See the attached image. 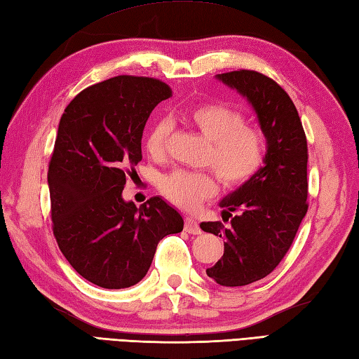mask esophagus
Listing matches in <instances>:
<instances>
[{"label": "esophagus", "instance_id": "esophagus-1", "mask_svg": "<svg viewBox=\"0 0 359 359\" xmlns=\"http://www.w3.org/2000/svg\"><path fill=\"white\" fill-rule=\"evenodd\" d=\"M185 231H188V233H193V235L202 233L199 224L196 222L193 217H185Z\"/></svg>", "mask_w": 359, "mask_h": 359}]
</instances>
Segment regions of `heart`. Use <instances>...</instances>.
I'll return each instance as SVG.
<instances>
[{"label": "heart", "mask_w": 359, "mask_h": 359, "mask_svg": "<svg viewBox=\"0 0 359 359\" xmlns=\"http://www.w3.org/2000/svg\"><path fill=\"white\" fill-rule=\"evenodd\" d=\"M184 119L212 142L205 165L213 168L222 185L240 187L262 170L266 156L264 135L254 126L245 124L241 111L221 102H207L189 109ZM170 133L171 123L168 119H156L149 126L144 146L151 157H165ZM158 187L168 201L185 210L198 208L216 193L212 174L184 170L163 175Z\"/></svg>", "instance_id": "obj_1"}]
</instances>
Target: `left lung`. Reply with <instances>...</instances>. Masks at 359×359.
<instances>
[{
	"label": "left lung",
	"instance_id": "1",
	"mask_svg": "<svg viewBox=\"0 0 359 359\" xmlns=\"http://www.w3.org/2000/svg\"><path fill=\"white\" fill-rule=\"evenodd\" d=\"M217 79L248 97L268 142L264 166L221 202L222 219L230 217V226L201 224L203 231L226 240L224 255L207 276L222 286H245L277 268L306 215L308 144L296 105L276 81L254 69Z\"/></svg>",
	"mask_w": 359,
	"mask_h": 359
}]
</instances>
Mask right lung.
Here are the masks:
<instances>
[{"mask_svg": "<svg viewBox=\"0 0 359 359\" xmlns=\"http://www.w3.org/2000/svg\"><path fill=\"white\" fill-rule=\"evenodd\" d=\"M171 96L156 77L116 76L82 90L60 118L48 168L53 233L76 272L105 290L137 285L161 238L184 230L161 198L137 207L121 196L147 118Z\"/></svg>", "mask_w": 359, "mask_h": 359, "instance_id": "right-lung-1", "label": "right lung"}]
</instances>
